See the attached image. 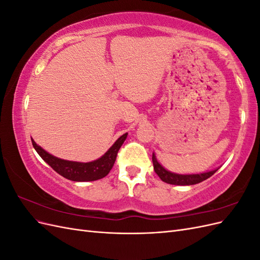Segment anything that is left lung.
<instances>
[{
	"label": "left lung",
	"instance_id": "obj_1",
	"mask_svg": "<svg viewBox=\"0 0 260 260\" xmlns=\"http://www.w3.org/2000/svg\"><path fill=\"white\" fill-rule=\"evenodd\" d=\"M153 166L154 170L160 178L161 181L169 184H175V185H193V184H198L202 181L206 180L210 178L215 172L219 169L216 168L214 170L206 171V172H201V174H186V175H181V174H176V172H171L167 170L165 167H162L160 162H158L156 158L155 153H153Z\"/></svg>",
	"mask_w": 260,
	"mask_h": 260
}]
</instances>
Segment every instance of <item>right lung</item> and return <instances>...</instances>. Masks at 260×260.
I'll list each match as a JSON object with an SVG mask.
<instances>
[{
  "mask_svg": "<svg viewBox=\"0 0 260 260\" xmlns=\"http://www.w3.org/2000/svg\"><path fill=\"white\" fill-rule=\"evenodd\" d=\"M127 136L128 133H124L120 138H118L116 142L108 148V151L103 156L89 162L58 158V157H55L46 152L41 146H39L34 139H31V142H32L35 149L40 155L41 158L46 164L50 165L58 175L68 180L76 181V182H85V181H95L102 179L109 174V171L112 170L115 164L117 153L124 142V140L127 139Z\"/></svg>",
  "mask_w": 260,
  "mask_h": 260,
  "instance_id": "add662e5",
  "label": "right lung"
}]
</instances>
